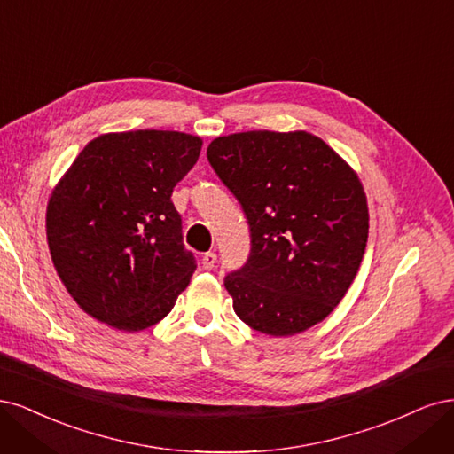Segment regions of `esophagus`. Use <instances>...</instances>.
<instances>
[{
    "mask_svg": "<svg viewBox=\"0 0 454 454\" xmlns=\"http://www.w3.org/2000/svg\"><path fill=\"white\" fill-rule=\"evenodd\" d=\"M216 264V254L215 253H206L201 258V268L203 270H213Z\"/></svg>",
    "mask_w": 454,
    "mask_h": 454,
    "instance_id": "obj_1",
    "label": "esophagus"
}]
</instances>
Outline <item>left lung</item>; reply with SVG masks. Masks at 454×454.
<instances>
[{
	"label": "left lung",
	"instance_id": "1",
	"mask_svg": "<svg viewBox=\"0 0 454 454\" xmlns=\"http://www.w3.org/2000/svg\"><path fill=\"white\" fill-rule=\"evenodd\" d=\"M207 160L251 228L247 264L224 279L233 311L275 338L325 320L353 285L368 243L356 171L301 129L216 137Z\"/></svg>",
	"mask_w": 454,
	"mask_h": 454
}]
</instances>
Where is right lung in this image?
<instances>
[{"mask_svg": "<svg viewBox=\"0 0 454 454\" xmlns=\"http://www.w3.org/2000/svg\"><path fill=\"white\" fill-rule=\"evenodd\" d=\"M203 141L169 129L104 134L79 153L47 206L52 264L99 323L139 332L160 323L196 270L171 192Z\"/></svg>", "mask_w": 454, "mask_h": 454, "instance_id": "right-lung-1", "label": "right lung"}]
</instances>
